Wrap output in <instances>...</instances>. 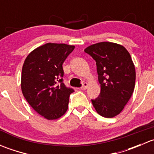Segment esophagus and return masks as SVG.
<instances>
[{
    "mask_svg": "<svg viewBox=\"0 0 154 154\" xmlns=\"http://www.w3.org/2000/svg\"><path fill=\"white\" fill-rule=\"evenodd\" d=\"M88 85H89V84H88V83H83V86H81V88H81L82 90H86V88H87V87L88 86Z\"/></svg>",
    "mask_w": 154,
    "mask_h": 154,
    "instance_id": "obj_1",
    "label": "esophagus"
}]
</instances>
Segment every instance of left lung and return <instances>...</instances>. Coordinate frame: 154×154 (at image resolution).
I'll return each mask as SVG.
<instances>
[{
    "mask_svg": "<svg viewBox=\"0 0 154 154\" xmlns=\"http://www.w3.org/2000/svg\"><path fill=\"white\" fill-rule=\"evenodd\" d=\"M84 51L96 61L100 95L91 100L100 116L113 118L120 114L133 94L136 70L131 56L122 45L109 42L96 43Z\"/></svg>",
    "mask_w": 154,
    "mask_h": 154,
    "instance_id": "left-lung-1",
    "label": "left lung"
}]
</instances>
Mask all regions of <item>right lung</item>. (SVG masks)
I'll use <instances>...</instances> for the list:
<instances>
[{"instance_id":"right-lung-1","label":"right lung","mask_w":154,"mask_h":154,"mask_svg":"<svg viewBox=\"0 0 154 154\" xmlns=\"http://www.w3.org/2000/svg\"><path fill=\"white\" fill-rule=\"evenodd\" d=\"M74 45L47 43L31 51L21 71L23 95L35 112L48 120L63 116L74 91L63 82V64Z\"/></svg>"}]
</instances>
